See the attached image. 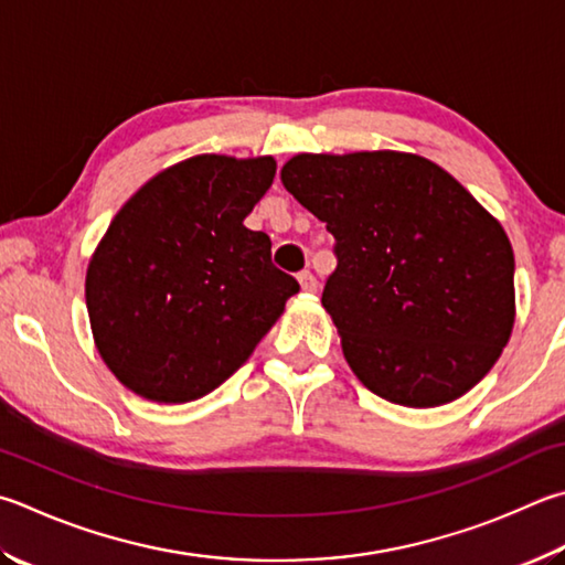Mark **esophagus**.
Masks as SVG:
<instances>
[{
  "label": "esophagus",
  "instance_id": "esophagus-1",
  "mask_svg": "<svg viewBox=\"0 0 565 565\" xmlns=\"http://www.w3.org/2000/svg\"><path fill=\"white\" fill-rule=\"evenodd\" d=\"M299 284H301V289H303V291H309V294H313V291L318 289L316 276H313L309 269H303V271L299 274Z\"/></svg>",
  "mask_w": 565,
  "mask_h": 565
}]
</instances>
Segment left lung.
I'll return each mask as SVG.
<instances>
[{"label":"left lung","mask_w":565,"mask_h":565,"mask_svg":"<svg viewBox=\"0 0 565 565\" xmlns=\"http://www.w3.org/2000/svg\"><path fill=\"white\" fill-rule=\"evenodd\" d=\"M281 182L333 234L321 303L371 393L437 407L491 371L514 328V249L447 170L395 150L301 152Z\"/></svg>","instance_id":"obj_1"}]
</instances>
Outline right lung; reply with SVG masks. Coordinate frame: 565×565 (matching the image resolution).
I'll use <instances>...</instances> for the list:
<instances>
[{"label": "right lung", "mask_w": 565, "mask_h": 565, "mask_svg": "<svg viewBox=\"0 0 565 565\" xmlns=\"http://www.w3.org/2000/svg\"><path fill=\"white\" fill-rule=\"evenodd\" d=\"M276 160L194 156L113 217L86 271L90 331L110 373L156 403H190L239 371L299 281L244 217Z\"/></svg>", "instance_id": "obj_1"}]
</instances>
